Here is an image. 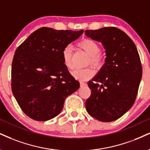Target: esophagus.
<instances>
[{
  "label": "esophagus",
  "instance_id": "obj_1",
  "mask_svg": "<svg viewBox=\"0 0 150 150\" xmlns=\"http://www.w3.org/2000/svg\"><path fill=\"white\" fill-rule=\"evenodd\" d=\"M86 84L85 82H80V86H86Z\"/></svg>",
  "mask_w": 150,
  "mask_h": 150
}]
</instances>
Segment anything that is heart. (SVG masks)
Returning <instances> with one entry per match:
<instances>
[{"mask_svg": "<svg viewBox=\"0 0 150 150\" xmlns=\"http://www.w3.org/2000/svg\"><path fill=\"white\" fill-rule=\"evenodd\" d=\"M77 45L82 50L89 55V59L88 61V64L96 68H102L104 64V59L100 54V47L99 44L95 40L91 39L86 38L80 41L77 43ZM72 48L70 45L65 47L62 52V58L64 66L68 69H72L73 67V61H72ZM94 70L91 68H86L84 69H75L71 73L75 80L84 82L89 80L94 75Z\"/></svg>", "mask_w": 150, "mask_h": 150, "instance_id": "b5f03b06", "label": "heart"}]
</instances>
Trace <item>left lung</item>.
I'll return each instance as SVG.
<instances>
[{"label":"left lung","mask_w":150,"mask_h":150,"mask_svg":"<svg viewBox=\"0 0 150 150\" xmlns=\"http://www.w3.org/2000/svg\"><path fill=\"white\" fill-rule=\"evenodd\" d=\"M84 32L101 42L106 53L103 67L88 82L91 93L86 100V110L100 122H112L136 100L142 73L140 57L132 40L119 28L104 27Z\"/></svg>","instance_id":"left-lung-1"}]
</instances>
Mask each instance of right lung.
Here are the masks:
<instances>
[{
  "label": "right lung",
  "instance_id": "1",
  "mask_svg": "<svg viewBox=\"0 0 150 150\" xmlns=\"http://www.w3.org/2000/svg\"><path fill=\"white\" fill-rule=\"evenodd\" d=\"M84 30L42 27L18 47L12 64V91L30 118L47 121L57 116L80 83L64 66L62 52Z\"/></svg>",
  "mask_w": 150,
  "mask_h": 150
}]
</instances>
